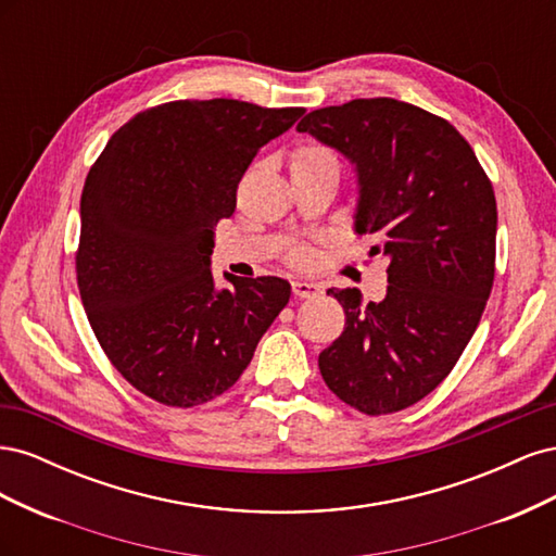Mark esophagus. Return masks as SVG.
Returning <instances> with one entry per match:
<instances>
[{"instance_id":"obj_1","label":"esophagus","mask_w":556,"mask_h":556,"mask_svg":"<svg viewBox=\"0 0 556 556\" xmlns=\"http://www.w3.org/2000/svg\"><path fill=\"white\" fill-rule=\"evenodd\" d=\"M292 290L296 296H317L319 292V285L317 282H311V280H292Z\"/></svg>"}]
</instances>
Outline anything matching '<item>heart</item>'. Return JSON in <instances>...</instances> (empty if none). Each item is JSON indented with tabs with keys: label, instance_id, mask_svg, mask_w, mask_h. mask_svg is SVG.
I'll return each mask as SVG.
<instances>
[{
	"label": "heart",
	"instance_id": "1",
	"mask_svg": "<svg viewBox=\"0 0 556 556\" xmlns=\"http://www.w3.org/2000/svg\"><path fill=\"white\" fill-rule=\"evenodd\" d=\"M333 157L327 148H319V146H304L296 150L294 162H315V160H329Z\"/></svg>",
	"mask_w": 556,
	"mask_h": 556
}]
</instances>
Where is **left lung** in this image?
Wrapping results in <instances>:
<instances>
[{"label": "left lung", "instance_id": "obj_1", "mask_svg": "<svg viewBox=\"0 0 556 556\" xmlns=\"http://www.w3.org/2000/svg\"><path fill=\"white\" fill-rule=\"evenodd\" d=\"M352 164L355 233L382 255L387 294L329 290L345 329L319 352L329 390L366 415L413 406L476 333L494 282L496 199L473 148L439 115L390 97L311 111L296 125Z\"/></svg>", "mask_w": 556, "mask_h": 556}]
</instances>
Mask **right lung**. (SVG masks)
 <instances>
[{"label": "right lung", "mask_w": 556, "mask_h": 556, "mask_svg": "<svg viewBox=\"0 0 556 556\" xmlns=\"http://www.w3.org/2000/svg\"><path fill=\"white\" fill-rule=\"evenodd\" d=\"M304 109L182 99L117 129L80 194L78 290L123 378L164 406L227 392L292 288L276 276L211 274L215 225L237 208L257 150Z\"/></svg>", "instance_id": "1"}]
</instances>
